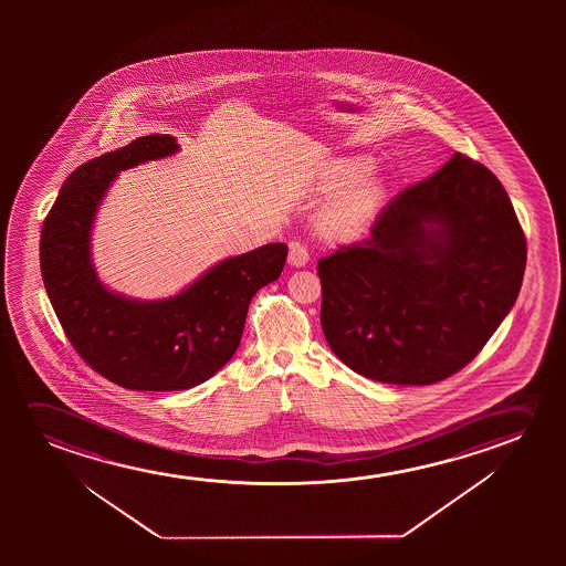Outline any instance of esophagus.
Instances as JSON below:
<instances>
[{
	"mask_svg": "<svg viewBox=\"0 0 566 566\" xmlns=\"http://www.w3.org/2000/svg\"><path fill=\"white\" fill-rule=\"evenodd\" d=\"M310 261V251L302 243H297V241H292L290 243V253H287V263L290 266H295V269H302Z\"/></svg>",
	"mask_w": 566,
	"mask_h": 566,
	"instance_id": "1",
	"label": "esophagus"
}]
</instances>
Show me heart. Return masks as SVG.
Segmentation results:
<instances>
[{
	"instance_id": "obj_1",
	"label": "heart",
	"mask_w": 566,
	"mask_h": 566,
	"mask_svg": "<svg viewBox=\"0 0 566 566\" xmlns=\"http://www.w3.org/2000/svg\"><path fill=\"white\" fill-rule=\"evenodd\" d=\"M371 156H344L328 164L318 191L336 195L321 214V228L336 240L361 238L387 199L385 181L373 171Z\"/></svg>"
}]
</instances>
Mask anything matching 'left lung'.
Instances as JSON below:
<instances>
[{
    "label": "left lung",
    "mask_w": 566,
    "mask_h": 566,
    "mask_svg": "<svg viewBox=\"0 0 566 566\" xmlns=\"http://www.w3.org/2000/svg\"><path fill=\"white\" fill-rule=\"evenodd\" d=\"M524 269L526 238L501 181L454 155L388 202L369 238L318 261L321 326L367 379L433 385L480 354Z\"/></svg>",
    "instance_id": "1"
}]
</instances>
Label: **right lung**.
<instances>
[{"instance_id":"obj_1","label":"right lung","mask_w":566,"mask_h":566,"mask_svg":"<svg viewBox=\"0 0 566 566\" xmlns=\"http://www.w3.org/2000/svg\"><path fill=\"white\" fill-rule=\"evenodd\" d=\"M176 153V137L148 135L78 166L42 226L40 271L63 331L94 371L129 390H186L220 371L240 346L251 297L286 263V243H266L210 266L170 297L109 290L91 249L102 201L119 171Z\"/></svg>"}]
</instances>
